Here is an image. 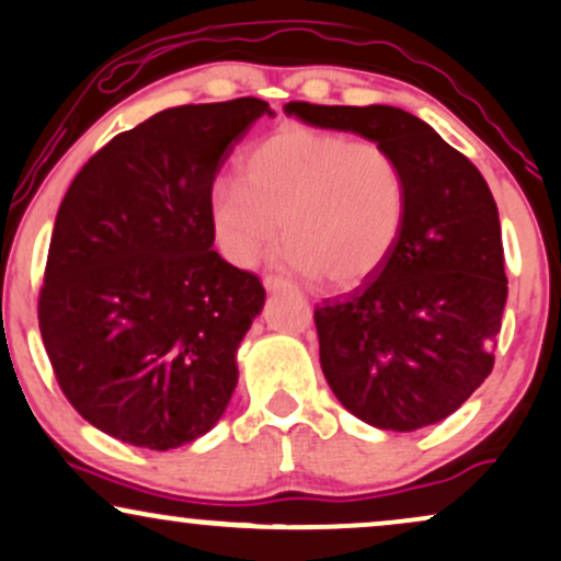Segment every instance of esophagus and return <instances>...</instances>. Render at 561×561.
<instances>
[{"label":"esophagus","instance_id":"esophagus-1","mask_svg":"<svg viewBox=\"0 0 561 561\" xmlns=\"http://www.w3.org/2000/svg\"><path fill=\"white\" fill-rule=\"evenodd\" d=\"M264 287L266 293H285V289H293V285L285 279H279V276H264Z\"/></svg>","mask_w":561,"mask_h":561}]
</instances>
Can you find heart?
<instances>
[{"label": "heart", "instance_id": "obj_1", "mask_svg": "<svg viewBox=\"0 0 561 561\" xmlns=\"http://www.w3.org/2000/svg\"><path fill=\"white\" fill-rule=\"evenodd\" d=\"M243 179H222L210 194L215 238L238 266L259 259L282 220V266L356 287L385 266L405 228V169L377 140L285 125L251 148Z\"/></svg>", "mask_w": 561, "mask_h": 561}]
</instances>
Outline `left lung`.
I'll list each match as a JSON object with an SVG mask.
<instances>
[{"mask_svg": "<svg viewBox=\"0 0 561 561\" xmlns=\"http://www.w3.org/2000/svg\"><path fill=\"white\" fill-rule=\"evenodd\" d=\"M287 115L377 140L408 176L390 259L354 293L316 308L320 367L341 405L385 431L449 417L495 364L507 276L492 192L465 153L390 104L289 102Z\"/></svg>", "mask_w": 561, "mask_h": 561, "instance_id": "8db88e82", "label": "left lung"}]
</instances>
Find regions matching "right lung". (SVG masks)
Here are the masks:
<instances>
[{
  "instance_id": "right-lung-1",
  "label": "right lung",
  "mask_w": 561,
  "mask_h": 561,
  "mask_svg": "<svg viewBox=\"0 0 561 561\" xmlns=\"http://www.w3.org/2000/svg\"><path fill=\"white\" fill-rule=\"evenodd\" d=\"M268 102L182 104L119 133L73 179L50 236L37 323L58 387L119 442L205 436L238 385L266 293L213 251V182Z\"/></svg>"
}]
</instances>
